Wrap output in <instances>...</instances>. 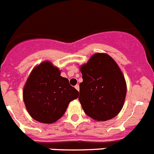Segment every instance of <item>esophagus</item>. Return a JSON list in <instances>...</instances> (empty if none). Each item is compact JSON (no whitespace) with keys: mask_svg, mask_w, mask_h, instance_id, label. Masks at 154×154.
<instances>
[{"mask_svg":"<svg viewBox=\"0 0 154 154\" xmlns=\"http://www.w3.org/2000/svg\"><path fill=\"white\" fill-rule=\"evenodd\" d=\"M75 88L76 90H78V91H79V85H76V86H75Z\"/></svg>","mask_w":154,"mask_h":154,"instance_id":"esophagus-1","label":"esophagus"}]
</instances>
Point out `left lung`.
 Instances as JSON below:
<instances>
[{
  "label": "left lung",
  "instance_id": "left-lung-1",
  "mask_svg": "<svg viewBox=\"0 0 154 154\" xmlns=\"http://www.w3.org/2000/svg\"><path fill=\"white\" fill-rule=\"evenodd\" d=\"M79 100L84 112L97 122L115 118L123 107L127 86L124 75L107 54L96 53L80 66Z\"/></svg>",
  "mask_w": 154,
  "mask_h": 154
}]
</instances>
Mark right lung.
Segmentation results:
<instances>
[{"instance_id": "right-lung-1", "label": "right lung", "mask_w": 154, "mask_h": 154, "mask_svg": "<svg viewBox=\"0 0 154 154\" xmlns=\"http://www.w3.org/2000/svg\"><path fill=\"white\" fill-rule=\"evenodd\" d=\"M26 110L34 120L44 124L57 122L66 111L79 92L61 76V71L51 61L34 67L23 87Z\"/></svg>"}]
</instances>
